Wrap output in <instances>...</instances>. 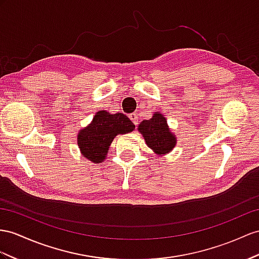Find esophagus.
<instances>
[{"label": "esophagus", "instance_id": "obj_1", "mask_svg": "<svg viewBox=\"0 0 259 259\" xmlns=\"http://www.w3.org/2000/svg\"><path fill=\"white\" fill-rule=\"evenodd\" d=\"M129 118L131 119V121L134 122L135 124H138V122H139V117H138V115L136 114V112H134V114H130V115H129Z\"/></svg>", "mask_w": 259, "mask_h": 259}]
</instances>
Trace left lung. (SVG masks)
<instances>
[{
  "mask_svg": "<svg viewBox=\"0 0 259 259\" xmlns=\"http://www.w3.org/2000/svg\"><path fill=\"white\" fill-rule=\"evenodd\" d=\"M138 131L156 156L166 155L176 147L177 138L161 111H155L149 120L139 123Z\"/></svg>",
  "mask_w": 259,
  "mask_h": 259,
  "instance_id": "obj_1",
  "label": "left lung"
}]
</instances>
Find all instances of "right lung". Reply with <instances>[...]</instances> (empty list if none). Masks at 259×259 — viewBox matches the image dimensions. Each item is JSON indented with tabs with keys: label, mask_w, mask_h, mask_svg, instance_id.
Wrapping results in <instances>:
<instances>
[{
	"label": "right lung",
	"mask_w": 259,
	"mask_h": 259,
	"mask_svg": "<svg viewBox=\"0 0 259 259\" xmlns=\"http://www.w3.org/2000/svg\"><path fill=\"white\" fill-rule=\"evenodd\" d=\"M136 128L130 119L121 114L99 110L90 124L78 131L77 145L81 154L89 161L99 164L105 161L111 142L118 135L129 134Z\"/></svg>",
	"instance_id": "obj_1"
}]
</instances>
